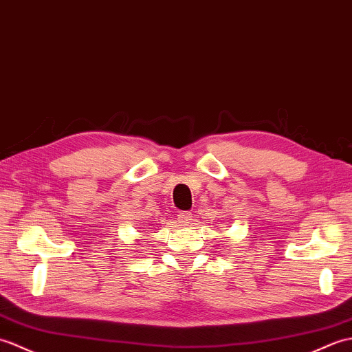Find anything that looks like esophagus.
Returning <instances> with one entry per match:
<instances>
[{"mask_svg": "<svg viewBox=\"0 0 352 352\" xmlns=\"http://www.w3.org/2000/svg\"><path fill=\"white\" fill-rule=\"evenodd\" d=\"M177 218H179V223H182V224H188V223L191 221L192 214H191V212H179Z\"/></svg>", "mask_w": 352, "mask_h": 352, "instance_id": "1", "label": "esophagus"}]
</instances>
